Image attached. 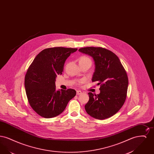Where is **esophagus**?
I'll use <instances>...</instances> for the list:
<instances>
[{
  "label": "esophagus",
  "instance_id": "esophagus-1",
  "mask_svg": "<svg viewBox=\"0 0 154 154\" xmlns=\"http://www.w3.org/2000/svg\"><path fill=\"white\" fill-rule=\"evenodd\" d=\"M76 94H77V95H81V94H82V92H81V91H79V90H78V91H76Z\"/></svg>",
  "mask_w": 154,
  "mask_h": 154
}]
</instances>
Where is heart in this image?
I'll list each match as a JSON object with an SVG mask.
<instances>
[{"label":"heart","mask_w":154,"mask_h":154,"mask_svg":"<svg viewBox=\"0 0 154 154\" xmlns=\"http://www.w3.org/2000/svg\"><path fill=\"white\" fill-rule=\"evenodd\" d=\"M79 63H80V65L81 64H84V63H88L90 65H91L92 61H91V59L88 58L87 57L82 56L79 58ZM84 82V80H81L78 82V83L79 84H82Z\"/></svg>","instance_id":"obj_1"}]
</instances>
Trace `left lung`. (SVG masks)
I'll return each mask as SVG.
<instances>
[{
    "instance_id": "obj_1",
    "label": "left lung",
    "mask_w": 154,
    "mask_h": 154,
    "mask_svg": "<svg viewBox=\"0 0 154 154\" xmlns=\"http://www.w3.org/2000/svg\"><path fill=\"white\" fill-rule=\"evenodd\" d=\"M79 51L94 59L95 70L92 81L100 85L99 94L88 93L89 99L85 109L96 119L111 117L121 109L126 98L128 78L126 70L117 56L106 48L87 47L80 48Z\"/></svg>"
}]
</instances>
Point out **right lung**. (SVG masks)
I'll use <instances>...</instances> for the list:
<instances>
[{"instance_id":"right-lung-1","label":"right lung","mask_w":154,"mask_h":154,"mask_svg":"<svg viewBox=\"0 0 154 154\" xmlns=\"http://www.w3.org/2000/svg\"><path fill=\"white\" fill-rule=\"evenodd\" d=\"M77 48L57 47L37 55L25 77V88L30 107L42 117L51 118L61 114L76 95L73 89L56 90L55 79L62 74L64 63Z\"/></svg>"}]
</instances>
